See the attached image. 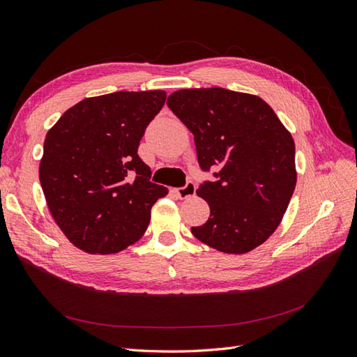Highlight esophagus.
<instances>
[{"label": "esophagus", "instance_id": "esophagus-1", "mask_svg": "<svg viewBox=\"0 0 357 357\" xmlns=\"http://www.w3.org/2000/svg\"><path fill=\"white\" fill-rule=\"evenodd\" d=\"M195 192H197V186H195L194 181H188L186 186L176 189V194H177V197H178L180 199H186V198L194 197Z\"/></svg>", "mask_w": 357, "mask_h": 357}]
</instances>
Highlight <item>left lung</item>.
Listing matches in <instances>:
<instances>
[{"label": "left lung", "mask_w": 357, "mask_h": 357, "mask_svg": "<svg viewBox=\"0 0 357 357\" xmlns=\"http://www.w3.org/2000/svg\"><path fill=\"white\" fill-rule=\"evenodd\" d=\"M167 105L194 133L199 167L216 181L197 189L210 207L190 231L224 254H246L281 224L296 188L294 139L261 98L220 86L172 93Z\"/></svg>", "instance_id": "obj_1"}]
</instances>
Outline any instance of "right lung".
<instances>
[{"mask_svg":"<svg viewBox=\"0 0 357 357\" xmlns=\"http://www.w3.org/2000/svg\"><path fill=\"white\" fill-rule=\"evenodd\" d=\"M167 93L117 91L86 98L47 130L38 177L69 242L89 254H117L142 237L168 189L150 181L138 156Z\"/></svg>","mask_w":357,"mask_h":357,"instance_id":"obj_1","label":"right lung"}]
</instances>
